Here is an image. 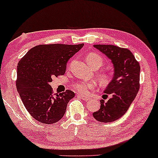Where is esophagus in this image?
Wrapping results in <instances>:
<instances>
[{
  "label": "esophagus",
  "instance_id": "obj_1",
  "mask_svg": "<svg viewBox=\"0 0 158 158\" xmlns=\"http://www.w3.org/2000/svg\"><path fill=\"white\" fill-rule=\"evenodd\" d=\"M82 99H83V100H85V101H88V100H89L90 99V98L89 97H83V96H79Z\"/></svg>",
  "mask_w": 158,
  "mask_h": 158
}]
</instances>
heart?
I'll return each instance as SVG.
<instances>
[{
	"instance_id": "b5f03b06",
	"label": "heart",
	"mask_w": 158,
	"mask_h": 158,
	"mask_svg": "<svg viewBox=\"0 0 158 158\" xmlns=\"http://www.w3.org/2000/svg\"><path fill=\"white\" fill-rule=\"evenodd\" d=\"M86 61L89 64V65L91 67L97 66L99 68L102 66L103 64V60H102V57L97 54H89L86 57ZM100 80H101L102 83H107L109 81V75L107 74H104L100 77ZM96 86V84L94 82H89V81H81L77 82L74 85L75 90L78 93L83 94H87L89 93L90 90L94 89Z\"/></svg>"
}]
</instances>
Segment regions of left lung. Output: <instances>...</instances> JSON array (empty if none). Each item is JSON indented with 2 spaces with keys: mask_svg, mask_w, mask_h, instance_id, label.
I'll use <instances>...</instances> for the list:
<instances>
[{
  "mask_svg": "<svg viewBox=\"0 0 158 158\" xmlns=\"http://www.w3.org/2000/svg\"><path fill=\"white\" fill-rule=\"evenodd\" d=\"M110 59L114 73L102 96L103 99L111 98L106 102L100 101V109L93 113L99 122L110 123L121 118L132 104L139 90L140 66L134 54L127 48L113 45H94Z\"/></svg>",
  "mask_w": 158,
  "mask_h": 158,
  "instance_id": "obj_1",
  "label": "left lung"
}]
</instances>
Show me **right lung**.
<instances>
[{
    "label": "right lung",
    "instance_id": "1",
    "mask_svg": "<svg viewBox=\"0 0 158 158\" xmlns=\"http://www.w3.org/2000/svg\"><path fill=\"white\" fill-rule=\"evenodd\" d=\"M83 46L38 45L19 61L16 89L27 110L37 121L52 124L63 118L75 93L67 90L54 95L50 83L53 76L64 74L67 61Z\"/></svg>",
    "mask_w": 158,
    "mask_h": 158
}]
</instances>
